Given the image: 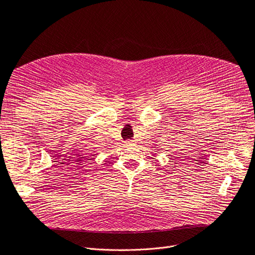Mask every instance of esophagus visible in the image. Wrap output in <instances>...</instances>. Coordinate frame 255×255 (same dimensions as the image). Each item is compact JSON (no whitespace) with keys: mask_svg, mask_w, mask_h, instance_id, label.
<instances>
[{"mask_svg":"<svg viewBox=\"0 0 255 255\" xmlns=\"http://www.w3.org/2000/svg\"><path fill=\"white\" fill-rule=\"evenodd\" d=\"M125 145H126V146H131V145H133V141L132 140H127L125 142Z\"/></svg>","mask_w":255,"mask_h":255,"instance_id":"esophagus-1","label":"esophagus"}]
</instances>
